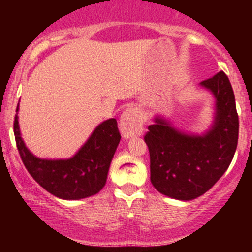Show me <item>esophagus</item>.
Instances as JSON below:
<instances>
[{
  "mask_svg": "<svg viewBox=\"0 0 252 252\" xmlns=\"http://www.w3.org/2000/svg\"><path fill=\"white\" fill-rule=\"evenodd\" d=\"M120 129L124 137L141 136L143 132V114L140 109L129 108L123 112Z\"/></svg>",
  "mask_w": 252,
  "mask_h": 252,
  "instance_id": "obj_1",
  "label": "esophagus"
}]
</instances>
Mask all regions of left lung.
Returning a JSON list of instances; mask_svg holds the SVG:
<instances>
[{"label":"left lung","instance_id":"1","mask_svg":"<svg viewBox=\"0 0 252 252\" xmlns=\"http://www.w3.org/2000/svg\"><path fill=\"white\" fill-rule=\"evenodd\" d=\"M200 85L216 98L210 130L202 135L186 134L158 116L144 135L153 186L178 200H193L206 193L226 172L238 143V114L227 76L220 71Z\"/></svg>","mask_w":252,"mask_h":252}]
</instances>
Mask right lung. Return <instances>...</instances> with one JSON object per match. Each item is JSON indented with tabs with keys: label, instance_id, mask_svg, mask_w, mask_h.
Here are the masks:
<instances>
[{
	"label": "right lung",
	"instance_id": "obj_1",
	"mask_svg": "<svg viewBox=\"0 0 252 252\" xmlns=\"http://www.w3.org/2000/svg\"><path fill=\"white\" fill-rule=\"evenodd\" d=\"M14 135L28 173L42 189L65 200L88 198L97 194L105 186L110 163L121 141L117 121L110 118L94 130L89 140L71 158L47 160L36 158L26 147L17 114L14 121Z\"/></svg>",
	"mask_w": 252,
	"mask_h": 252
}]
</instances>
